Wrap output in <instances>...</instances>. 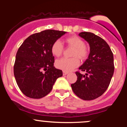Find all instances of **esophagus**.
I'll use <instances>...</instances> for the list:
<instances>
[{"mask_svg":"<svg viewBox=\"0 0 127 127\" xmlns=\"http://www.w3.org/2000/svg\"><path fill=\"white\" fill-rule=\"evenodd\" d=\"M67 73H68V72H64V71H63V75H67Z\"/></svg>","mask_w":127,"mask_h":127,"instance_id":"1","label":"esophagus"}]
</instances>
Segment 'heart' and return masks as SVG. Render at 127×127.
<instances>
[{"mask_svg": "<svg viewBox=\"0 0 127 127\" xmlns=\"http://www.w3.org/2000/svg\"><path fill=\"white\" fill-rule=\"evenodd\" d=\"M64 42L67 46L73 48L72 56L74 57L70 59L63 58L58 60L55 62V66L59 69L62 70L64 72H70L77 67L80 63L79 59L84 60L88 56L89 51L87 46L85 45L84 41L82 39L77 36H72L66 37ZM51 52L54 56L59 57L63 54L64 46L62 42L57 40L52 43L51 46Z\"/></svg>", "mask_w": 127, "mask_h": 127, "instance_id": "obj_1", "label": "heart"}]
</instances>
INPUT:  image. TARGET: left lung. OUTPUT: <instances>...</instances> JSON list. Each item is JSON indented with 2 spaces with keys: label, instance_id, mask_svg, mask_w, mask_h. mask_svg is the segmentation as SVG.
<instances>
[{
  "label": "left lung",
  "instance_id": "left-lung-1",
  "mask_svg": "<svg viewBox=\"0 0 127 127\" xmlns=\"http://www.w3.org/2000/svg\"><path fill=\"white\" fill-rule=\"evenodd\" d=\"M90 45L88 59L79 68L85 72H76L77 81L71 84L73 93L84 100H92L101 96L109 87L114 72L113 55L107 42L91 32L79 34Z\"/></svg>",
  "mask_w": 127,
  "mask_h": 127
}]
</instances>
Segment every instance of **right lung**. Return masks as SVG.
I'll use <instances>...</instances> for the list:
<instances>
[{
  "mask_svg": "<svg viewBox=\"0 0 127 127\" xmlns=\"http://www.w3.org/2000/svg\"><path fill=\"white\" fill-rule=\"evenodd\" d=\"M65 32L46 30L29 36L16 54L14 73L19 88L27 97L41 98L48 94L62 70L54 66L51 46Z\"/></svg>",
  "mask_w": 127,
  "mask_h": 127,
  "instance_id": "1",
  "label": "right lung"
}]
</instances>
